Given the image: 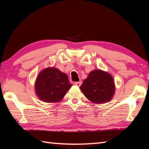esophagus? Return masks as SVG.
I'll return each instance as SVG.
<instances>
[{
  "label": "esophagus",
  "mask_w": 149,
  "mask_h": 149,
  "mask_svg": "<svg viewBox=\"0 0 149 149\" xmlns=\"http://www.w3.org/2000/svg\"><path fill=\"white\" fill-rule=\"evenodd\" d=\"M81 81H79V82H75L74 83V84L75 85V86H80L81 85Z\"/></svg>",
  "instance_id": "34e87169"
}]
</instances>
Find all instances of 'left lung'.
Wrapping results in <instances>:
<instances>
[{
    "instance_id": "1",
    "label": "left lung",
    "mask_w": 149,
    "mask_h": 149,
    "mask_svg": "<svg viewBox=\"0 0 149 149\" xmlns=\"http://www.w3.org/2000/svg\"><path fill=\"white\" fill-rule=\"evenodd\" d=\"M80 89L91 102L103 104L112 99L115 86L113 78L109 73L101 70H95L83 81Z\"/></svg>"
}]
</instances>
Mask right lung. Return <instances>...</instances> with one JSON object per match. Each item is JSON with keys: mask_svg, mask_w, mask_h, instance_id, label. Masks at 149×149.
<instances>
[{"mask_svg": "<svg viewBox=\"0 0 149 149\" xmlns=\"http://www.w3.org/2000/svg\"><path fill=\"white\" fill-rule=\"evenodd\" d=\"M72 86L65 73L58 68L49 67L38 75L34 86L39 99L50 103L61 100Z\"/></svg>", "mask_w": 149, "mask_h": 149, "instance_id": "add662e5", "label": "right lung"}]
</instances>
